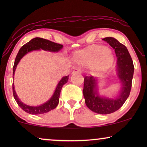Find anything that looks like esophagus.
<instances>
[{
  "label": "esophagus",
  "instance_id": "34e87169",
  "mask_svg": "<svg viewBox=\"0 0 147 147\" xmlns=\"http://www.w3.org/2000/svg\"><path fill=\"white\" fill-rule=\"evenodd\" d=\"M82 74L81 69H74V71H72V74Z\"/></svg>",
  "mask_w": 147,
  "mask_h": 147
}]
</instances>
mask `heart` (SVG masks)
<instances>
[{"instance_id":"1","label":"heart","mask_w":147,"mask_h":147,"mask_svg":"<svg viewBox=\"0 0 147 147\" xmlns=\"http://www.w3.org/2000/svg\"><path fill=\"white\" fill-rule=\"evenodd\" d=\"M73 59L80 65L92 66L93 69L98 73H103L112 65L114 56L105 46L92 45L76 51Z\"/></svg>"}]
</instances>
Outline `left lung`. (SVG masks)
I'll use <instances>...</instances> for the list:
<instances>
[{"label": "left lung", "instance_id": "left-lung-1", "mask_svg": "<svg viewBox=\"0 0 147 147\" xmlns=\"http://www.w3.org/2000/svg\"><path fill=\"white\" fill-rule=\"evenodd\" d=\"M107 42L114 49L117 57V76L122 83L119 96L116 98L100 97L98 95L96 81L93 76L84 78L83 94L86 106L90 110L100 114H108L118 110L130 95L134 74V65L127 48L113 37H106Z\"/></svg>", "mask_w": 147, "mask_h": 147}]
</instances>
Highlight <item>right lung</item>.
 I'll return each instance as SVG.
<instances>
[{
    "label": "right lung",
    "mask_w": 147,
    "mask_h": 147,
    "mask_svg": "<svg viewBox=\"0 0 147 147\" xmlns=\"http://www.w3.org/2000/svg\"><path fill=\"white\" fill-rule=\"evenodd\" d=\"M63 47V45L61 44L54 43L51 41H49L47 39H43V38L36 37L34 39H31V41L28 42L24 45L21 49H19V53H17V57L15 58V63L13 66V78L14 77V74H15L16 67L19 63L20 60L22 59L23 56H25L27 53L30 51H34V50H39L43 49L45 51H51V52H57L59 50H61ZM69 79V76H65V77L62 78V79L60 80L59 83H58L56 89L54 92L53 95L52 97L48 100L47 102L44 103L42 105L38 106H31L26 105L23 104L21 100L19 99L18 96L16 94L15 87H14V83H13V96L15 98V100L17 102L20 107L23 109L24 111L27 112V113L31 114H41L44 113H47V112L51 111V110L54 109L57 107V106L59 104V96L60 92H61V88L63 85L66 84Z\"/></svg>",
    "instance_id": "obj_1"
}]
</instances>
